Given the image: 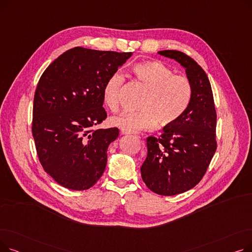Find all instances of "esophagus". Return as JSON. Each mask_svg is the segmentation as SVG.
Listing matches in <instances>:
<instances>
[{
  "label": "esophagus",
  "mask_w": 252,
  "mask_h": 252,
  "mask_svg": "<svg viewBox=\"0 0 252 252\" xmlns=\"http://www.w3.org/2000/svg\"><path fill=\"white\" fill-rule=\"evenodd\" d=\"M122 134L123 135H130L131 134V131H129V130H127V129H125V128H122Z\"/></svg>",
  "instance_id": "esophagus-1"
}]
</instances>
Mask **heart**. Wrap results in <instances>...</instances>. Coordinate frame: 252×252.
Here are the masks:
<instances>
[{
    "label": "heart",
    "mask_w": 252,
    "mask_h": 252,
    "mask_svg": "<svg viewBox=\"0 0 252 252\" xmlns=\"http://www.w3.org/2000/svg\"><path fill=\"white\" fill-rule=\"evenodd\" d=\"M133 72L148 89L137 111H125L112 117L114 126L129 131L147 129L157 123L161 126L178 122L187 110L192 98V87L189 79L175 75L166 65L158 61L142 62L134 65ZM125 84L122 72L112 73L103 89L105 103L112 111L121 105V92Z\"/></svg>",
    "instance_id": "1"
}]
</instances>
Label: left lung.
<instances>
[{"label": "left lung", "instance_id": "8db88e82", "mask_svg": "<svg viewBox=\"0 0 252 252\" xmlns=\"http://www.w3.org/2000/svg\"><path fill=\"white\" fill-rule=\"evenodd\" d=\"M158 54L176 60L192 87L187 110L178 122L163 127L160 138L147 139L148 153L141 166L146 186L156 194L184 193L200 182L217 150V113L205 71L191 57L175 50Z\"/></svg>", "mask_w": 252, "mask_h": 252}]
</instances>
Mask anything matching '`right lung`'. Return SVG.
I'll use <instances>...</instances> for the list:
<instances>
[{
	"mask_svg": "<svg viewBox=\"0 0 252 252\" xmlns=\"http://www.w3.org/2000/svg\"><path fill=\"white\" fill-rule=\"evenodd\" d=\"M133 53L76 47L53 61L39 78L32 113V136L46 173L61 186L87 190L107 163L117 127L98 128L107 116L103 89Z\"/></svg>",
	"mask_w": 252,
	"mask_h": 252,
	"instance_id": "add662e5",
	"label": "right lung"
}]
</instances>
